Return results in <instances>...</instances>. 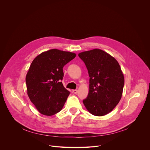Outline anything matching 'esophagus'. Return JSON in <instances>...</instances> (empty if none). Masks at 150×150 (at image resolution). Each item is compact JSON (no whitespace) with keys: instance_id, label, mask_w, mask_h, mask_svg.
I'll return each mask as SVG.
<instances>
[{"instance_id":"obj_1","label":"esophagus","mask_w":150,"mask_h":150,"mask_svg":"<svg viewBox=\"0 0 150 150\" xmlns=\"http://www.w3.org/2000/svg\"><path fill=\"white\" fill-rule=\"evenodd\" d=\"M72 92L74 93V94H77V93H78V90H72Z\"/></svg>"}]
</instances>
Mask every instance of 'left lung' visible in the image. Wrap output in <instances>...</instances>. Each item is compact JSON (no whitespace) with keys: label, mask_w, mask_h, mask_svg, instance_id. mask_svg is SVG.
<instances>
[{"label":"left lung","mask_w":150,"mask_h":150,"mask_svg":"<svg viewBox=\"0 0 150 150\" xmlns=\"http://www.w3.org/2000/svg\"><path fill=\"white\" fill-rule=\"evenodd\" d=\"M90 76V90L83 103L96 116L110 113L121 99L125 83L118 62L109 53L95 49L78 54Z\"/></svg>","instance_id":"obj_1"}]
</instances>
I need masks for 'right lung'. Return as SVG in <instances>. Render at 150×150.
Instances as JSON below:
<instances>
[{
  "instance_id": "right-lung-1",
  "label": "right lung",
  "mask_w": 150,
  "mask_h": 150,
  "mask_svg": "<svg viewBox=\"0 0 150 150\" xmlns=\"http://www.w3.org/2000/svg\"><path fill=\"white\" fill-rule=\"evenodd\" d=\"M75 56L74 53L51 49L32 62L25 78L27 94L41 114L52 116L62 109L70 94L61 82L63 68Z\"/></svg>"
}]
</instances>
